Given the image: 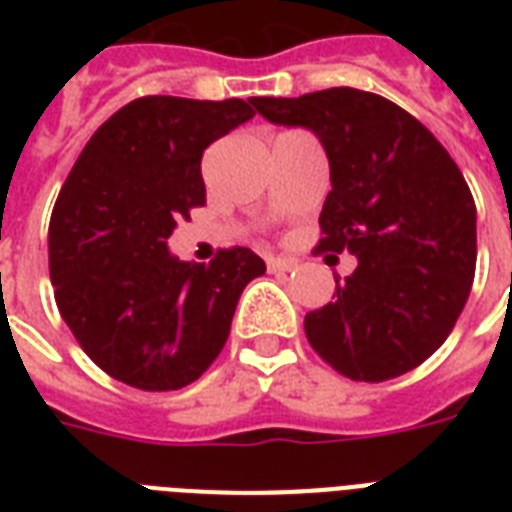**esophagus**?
<instances>
[{"mask_svg": "<svg viewBox=\"0 0 512 512\" xmlns=\"http://www.w3.org/2000/svg\"><path fill=\"white\" fill-rule=\"evenodd\" d=\"M297 263L289 257H268V271L271 273H289L295 271Z\"/></svg>", "mask_w": 512, "mask_h": 512, "instance_id": "esophagus-1", "label": "esophagus"}]
</instances>
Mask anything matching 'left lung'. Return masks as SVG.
Here are the masks:
<instances>
[{"instance_id": "left-lung-1", "label": "left lung", "mask_w": 512, "mask_h": 512, "mask_svg": "<svg viewBox=\"0 0 512 512\" xmlns=\"http://www.w3.org/2000/svg\"><path fill=\"white\" fill-rule=\"evenodd\" d=\"M257 114L305 127L329 159L321 252L356 255L335 303L305 316V335L332 369L393 380L449 337L476 276V201L433 132L374 92L252 98Z\"/></svg>"}]
</instances>
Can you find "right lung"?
<instances>
[{"label": "right lung", "mask_w": 512, "mask_h": 512, "mask_svg": "<svg viewBox=\"0 0 512 512\" xmlns=\"http://www.w3.org/2000/svg\"><path fill=\"white\" fill-rule=\"evenodd\" d=\"M252 100L148 95L98 127L50 217V279L60 316L114 380L177 390L220 356L233 311L265 263L247 247L209 265L177 260L167 239L204 207L201 154L255 111Z\"/></svg>", "instance_id": "right-lung-1"}]
</instances>
